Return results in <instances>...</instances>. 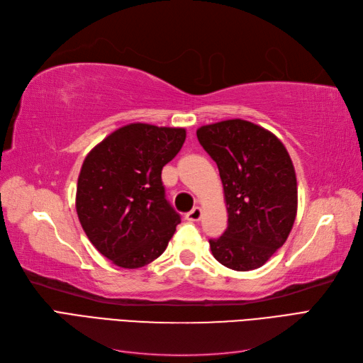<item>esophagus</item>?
Segmentation results:
<instances>
[{
  "mask_svg": "<svg viewBox=\"0 0 363 363\" xmlns=\"http://www.w3.org/2000/svg\"><path fill=\"white\" fill-rule=\"evenodd\" d=\"M201 215H203L201 208H200V207H194L191 212L186 213V219H188V221H194V223H195V221H200Z\"/></svg>",
  "mask_w": 363,
  "mask_h": 363,
  "instance_id": "1",
  "label": "esophagus"
}]
</instances>
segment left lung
Returning <instances> with one entry per match:
<instances>
[{
    "mask_svg": "<svg viewBox=\"0 0 363 363\" xmlns=\"http://www.w3.org/2000/svg\"><path fill=\"white\" fill-rule=\"evenodd\" d=\"M201 147L219 169L228 224L211 239L213 257L235 271L257 269L291 233L298 191L288 150L271 131L244 119L196 130Z\"/></svg>",
    "mask_w": 363,
    "mask_h": 363,
    "instance_id": "8db88e82",
    "label": "left lung"
}]
</instances>
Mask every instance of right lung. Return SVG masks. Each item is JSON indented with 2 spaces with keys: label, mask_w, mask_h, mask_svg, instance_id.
Masks as SVG:
<instances>
[{
  "label": "right lung",
  "mask_w": 363,
  "mask_h": 363,
  "mask_svg": "<svg viewBox=\"0 0 363 363\" xmlns=\"http://www.w3.org/2000/svg\"><path fill=\"white\" fill-rule=\"evenodd\" d=\"M186 130L128 124L86 156L75 208L92 245L116 267L148 265L167 248L180 215L164 196L162 168L184 144Z\"/></svg>",
  "instance_id": "right-lung-1"
}]
</instances>
